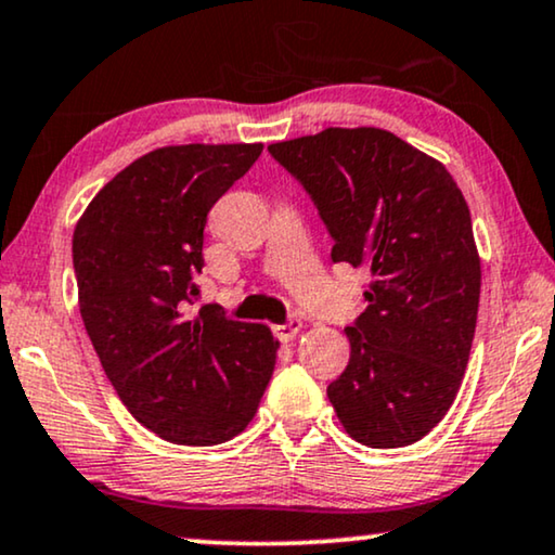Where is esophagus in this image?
I'll use <instances>...</instances> for the list:
<instances>
[{
	"instance_id": "1",
	"label": "esophagus",
	"mask_w": 555,
	"mask_h": 555,
	"mask_svg": "<svg viewBox=\"0 0 555 555\" xmlns=\"http://www.w3.org/2000/svg\"><path fill=\"white\" fill-rule=\"evenodd\" d=\"M299 330H301V322L299 320H289V322L276 324V327H273V332H276V337L284 339V343H289V339L297 337Z\"/></svg>"
}]
</instances>
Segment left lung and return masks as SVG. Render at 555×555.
I'll return each instance as SVG.
<instances>
[{
    "label": "left lung",
    "mask_w": 555,
    "mask_h": 555,
    "mask_svg": "<svg viewBox=\"0 0 555 555\" xmlns=\"http://www.w3.org/2000/svg\"><path fill=\"white\" fill-rule=\"evenodd\" d=\"M320 210L332 261L365 266L350 363L327 386L345 431L373 449L424 439L454 403L475 339L479 254L447 167L386 129H324L269 146Z\"/></svg>",
    "instance_id": "obj_1"
}]
</instances>
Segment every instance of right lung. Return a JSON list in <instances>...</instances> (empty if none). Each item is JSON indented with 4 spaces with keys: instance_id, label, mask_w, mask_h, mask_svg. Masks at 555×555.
Segmentation results:
<instances>
[{
    "instance_id": "1",
    "label": "right lung",
    "mask_w": 555,
    "mask_h": 555,
    "mask_svg": "<svg viewBox=\"0 0 555 555\" xmlns=\"http://www.w3.org/2000/svg\"><path fill=\"white\" fill-rule=\"evenodd\" d=\"M263 144L162 146L103 184L73 233L78 307L103 373L139 424L212 447L248 426L276 365L266 324L195 317L208 212Z\"/></svg>"
}]
</instances>
